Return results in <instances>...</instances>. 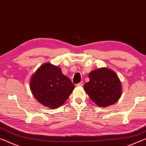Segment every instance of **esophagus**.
Masks as SVG:
<instances>
[{
  "label": "esophagus",
  "instance_id": "esophagus-1",
  "mask_svg": "<svg viewBox=\"0 0 146 146\" xmlns=\"http://www.w3.org/2000/svg\"><path fill=\"white\" fill-rule=\"evenodd\" d=\"M83 84H84V82H82V81H81L80 82H79L78 84H76V86H82Z\"/></svg>",
  "mask_w": 146,
  "mask_h": 146
}]
</instances>
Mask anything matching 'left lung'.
<instances>
[{
  "label": "left lung",
  "instance_id": "obj_1",
  "mask_svg": "<svg viewBox=\"0 0 146 146\" xmlns=\"http://www.w3.org/2000/svg\"><path fill=\"white\" fill-rule=\"evenodd\" d=\"M90 81L84 89L96 104L101 108L113 105L122 95V85L116 73L106 68H98L89 73Z\"/></svg>",
  "mask_w": 146,
  "mask_h": 146
}]
</instances>
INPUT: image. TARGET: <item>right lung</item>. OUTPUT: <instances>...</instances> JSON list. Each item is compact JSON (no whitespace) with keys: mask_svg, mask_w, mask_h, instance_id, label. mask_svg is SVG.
<instances>
[{"mask_svg":"<svg viewBox=\"0 0 146 146\" xmlns=\"http://www.w3.org/2000/svg\"><path fill=\"white\" fill-rule=\"evenodd\" d=\"M75 86L61 69L49 62L40 66L31 76L30 90L35 98L50 109L59 108L70 97Z\"/></svg>","mask_w":146,"mask_h":146,"instance_id":"obj_1","label":"right lung"}]
</instances>
